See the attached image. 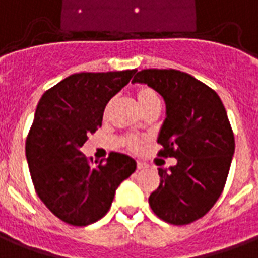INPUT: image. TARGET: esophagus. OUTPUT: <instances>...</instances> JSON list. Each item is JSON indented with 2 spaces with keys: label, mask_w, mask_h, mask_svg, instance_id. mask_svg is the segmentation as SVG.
I'll list each match as a JSON object with an SVG mask.
<instances>
[{
  "label": "esophagus",
  "mask_w": 258,
  "mask_h": 258,
  "mask_svg": "<svg viewBox=\"0 0 258 258\" xmlns=\"http://www.w3.org/2000/svg\"><path fill=\"white\" fill-rule=\"evenodd\" d=\"M148 168V165L147 163H144V162H137V170H143V169H147Z\"/></svg>",
  "instance_id": "1"
}]
</instances>
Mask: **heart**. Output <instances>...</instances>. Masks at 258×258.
Listing matches in <instances>:
<instances>
[{"mask_svg":"<svg viewBox=\"0 0 258 258\" xmlns=\"http://www.w3.org/2000/svg\"><path fill=\"white\" fill-rule=\"evenodd\" d=\"M135 95H136L137 103H139V106L143 110V112L148 110V108H151V107H157L161 104V99H159L158 93L152 88H150V86H137ZM111 107H112V100L107 103L106 108H104V116L110 114ZM142 140L137 139V137H129V139H126V146L131 150H139V148L142 147Z\"/></svg>","mask_w":258,"mask_h":258,"instance_id":"b5f03b06","label":"heart"}]
</instances>
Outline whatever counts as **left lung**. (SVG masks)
Segmentation results:
<instances>
[{
    "mask_svg": "<svg viewBox=\"0 0 258 258\" xmlns=\"http://www.w3.org/2000/svg\"><path fill=\"white\" fill-rule=\"evenodd\" d=\"M132 82L163 97L159 155L177 159L174 166L158 169L161 183L148 204L169 224H189L212 209L227 181L235 140L224 104L213 89L177 70H142Z\"/></svg>",
    "mask_w": 258,
    "mask_h": 258,
    "instance_id": "obj_1",
    "label": "left lung"
}]
</instances>
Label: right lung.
Returning a JSON list of instances; mask_svg holds the SVG:
<instances>
[{
  "label": "right lung",
  "instance_id": "right-lung-1",
  "mask_svg": "<svg viewBox=\"0 0 258 258\" xmlns=\"http://www.w3.org/2000/svg\"><path fill=\"white\" fill-rule=\"evenodd\" d=\"M135 73L70 75L46 90L37 106L26 158L38 197L67 224L84 227L104 217L118 185L136 170V161L125 154L111 152L92 165L81 152L101 126L107 103Z\"/></svg>",
  "mask_w": 258,
  "mask_h": 258
}]
</instances>
